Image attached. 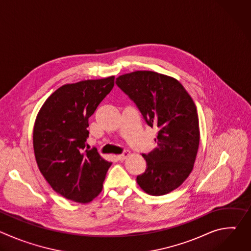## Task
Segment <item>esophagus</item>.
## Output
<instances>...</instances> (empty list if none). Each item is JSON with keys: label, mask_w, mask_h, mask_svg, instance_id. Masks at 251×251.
I'll return each instance as SVG.
<instances>
[{"label": "esophagus", "mask_w": 251, "mask_h": 251, "mask_svg": "<svg viewBox=\"0 0 251 251\" xmlns=\"http://www.w3.org/2000/svg\"><path fill=\"white\" fill-rule=\"evenodd\" d=\"M130 151H125L123 154H121V155H118L117 156V158L120 160V161H123V160H125V159H127L129 156H130Z\"/></svg>", "instance_id": "1"}]
</instances>
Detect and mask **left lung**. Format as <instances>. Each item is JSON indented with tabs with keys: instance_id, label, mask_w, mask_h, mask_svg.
<instances>
[{
	"instance_id": "8db88e82",
	"label": "left lung",
	"mask_w": 251,
	"mask_h": 251,
	"mask_svg": "<svg viewBox=\"0 0 251 251\" xmlns=\"http://www.w3.org/2000/svg\"><path fill=\"white\" fill-rule=\"evenodd\" d=\"M116 84L135 102L143 118L158 130L155 148L137 184L151 196H163L180 187L193 171L200 145L197 107L181 82L150 70L120 75Z\"/></svg>"
}]
</instances>
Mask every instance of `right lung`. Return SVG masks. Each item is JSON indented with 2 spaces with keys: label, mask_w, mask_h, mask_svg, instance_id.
Returning a JSON list of instances; mask_svg holds the SVG:
<instances>
[{
  "label": "right lung",
  "mask_w": 251,
  "mask_h": 251,
  "mask_svg": "<svg viewBox=\"0 0 251 251\" xmlns=\"http://www.w3.org/2000/svg\"><path fill=\"white\" fill-rule=\"evenodd\" d=\"M114 86V76L64 84L43 104L34 121L35 161L47 182L63 198L87 203L102 191L112 163L85 149L88 118Z\"/></svg>",
  "instance_id": "obj_1"
}]
</instances>
